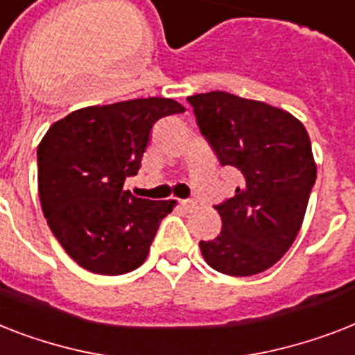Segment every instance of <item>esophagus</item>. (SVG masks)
I'll use <instances>...</instances> for the list:
<instances>
[{
  "label": "esophagus",
  "instance_id": "esophagus-1",
  "mask_svg": "<svg viewBox=\"0 0 355 355\" xmlns=\"http://www.w3.org/2000/svg\"><path fill=\"white\" fill-rule=\"evenodd\" d=\"M180 206H182L184 209H187V211H191V209L197 207V202H195V200H180Z\"/></svg>",
  "mask_w": 355,
  "mask_h": 355
}]
</instances>
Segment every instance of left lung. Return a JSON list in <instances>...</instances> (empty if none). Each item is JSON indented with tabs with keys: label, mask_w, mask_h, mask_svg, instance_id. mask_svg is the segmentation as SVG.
<instances>
[{
	"label": "left lung",
	"mask_w": 355,
	"mask_h": 355,
	"mask_svg": "<svg viewBox=\"0 0 355 355\" xmlns=\"http://www.w3.org/2000/svg\"><path fill=\"white\" fill-rule=\"evenodd\" d=\"M197 123L223 166L243 173L235 197L215 206L223 230L200 241L204 261L248 277L290 250L304 220L318 166L306 129L284 109L224 91L187 96Z\"/></svg>",
	"instance_id": "1"
}]
</instances>
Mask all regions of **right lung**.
Returning a JSON list of instances; mask_svg holds the SVG:
<instances>
[{"label":"right lung","mask_w":355,"mask_h":355,"mask_svg":"<svg viewBox=\"0 0 355 355\" xmlns=\"http://www.w3.org/2000/svg\"><path fill=\"white\" fill-rule=\"evenodd\" d=\"M186 109L171 98L91 105L54 122L37 146V193L67 255L100 275L132 272L148 259L160 220L177 200L123 191L137 175L153 123Z\"/></svg>","instance_id":"add662e5"}]
</instances>
